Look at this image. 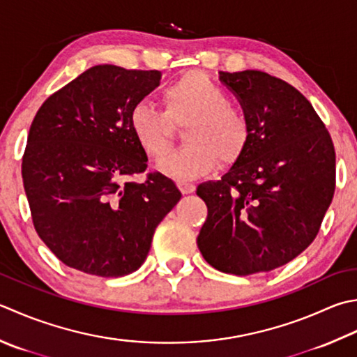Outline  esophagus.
Here are the masks:
<instances>
[{
  "label": "esophagus",
  "mask_w": 357,
  "mask_h": 357,
  "mask_svg": "<svg viewBox=\"0 0 357 357\" xmlns=\"http://www.w3.org/2000/svg\"><path fill=\"white\" fill-rule=\"evenodd\" d=\"M178 187H179V190L183 192L184 195L193 193L195 188H197V185H195L193 183H188V181H178Z\"/></svg>",
  "instance_id": "obj_1"
}]
</instances>
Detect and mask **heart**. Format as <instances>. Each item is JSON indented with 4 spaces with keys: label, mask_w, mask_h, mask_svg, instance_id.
Returning <instances> with one entry per match:
<instances>
[{
    "label": "heart",
    "mask_w": 357,
    "mask_h": 357,
    "mask_svg": "<svg viewBox=\"0 0 357 357\" xmlns=\"http://www.w3.org/2000/svg\"><path fill=\"white\" fill-rule=\"evenodd\" d=\"M165 113L139 102L131 108L130 128L139 146L153 159L169 153L174 128L184 125L185 144L160 160L158 169L176 179H190L229 165L249 144L250 125L240 108L229 103L225 89L206 74L187 73L162 93Z\"/></svg>",
    "instance_id": "1"
}]
</instances>
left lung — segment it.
I'll return each instance as SVG.
<instances>
[{
    "label": "left lung",
    "instance_id": "obj_1",
    "mask_svg": "<svg viewBox=\"0 0 357 357\" xmlns=\"http://www.w3.org/2000/svg\"><path fill=\"white\" fill-rule=\"evenodd\" d=\"M250 125L249 144L220 181L197 188L207 220L204 260L226 274L269 272L316 238L336 187L331 136L308 99L266 73H220Z\"/></svg>",
    "mask_w": 357,
    "mask_h": 357
}]
</instances>
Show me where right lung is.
Returning <instances> with one entry per match:
<instances>
[{
	"mask_svg": "<svg viewBox=\"0 0 357 357\" xmlns=\"http://www.w3.org/2000/svg\"><path fill=\"white\" fill-rule=\"evenodd\" d=\"M159 71L97 65L41 105L21 164L33 227L66 266L122 277L142 266L153 234L181 192L155 172L130 128Z\"/></svg>",
	"mask_w": 357,
	"mask_h": 357,
	"instance_id": "right-lung-1",
	"label": "right lung"
}]
</instances>
